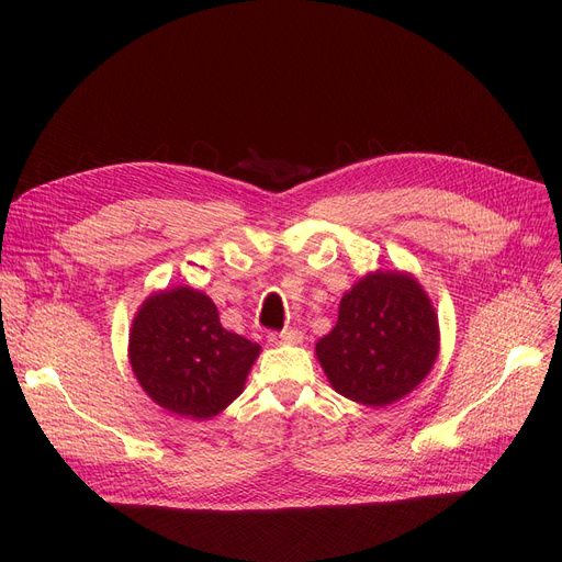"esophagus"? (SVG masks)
<instances>
[{
	"label": "esophagus",
	"instance_id": "obj_1",
	"mask_svg": "<svg viewBox=\"0 0 562 562\" xmlns=\"http://www.w3.org/2000/svg\"><path fill=\"white\" fill-rule=\"evenodd\" d=\"M269 339L276 344H299L303 339V333L293 330V328H284L280 333H269Z\"/></svg>",
	"mask_w": 562,
	"mask_h": 562
}]
</instances>
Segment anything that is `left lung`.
Instances as JSON below:
<instances>
[{
    "label": "left lung",
    "mask_w": 562,
    "mask_h": 562,
    "mask_svg": "<svg viewBox=\"0 0 562 562\" xmlns=\"http://www.w3.org/2000/svg\"><path fill=\"white\" fill-rule=\"evenodd\" d=\"M437 316L409 276L371 273L339 303L337 326L316 344L335 392L390 405L415 390L437 358Z\"/></svg>",
    "instance_id": "left-lung-1"
}]
</instances>
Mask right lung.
Wrapping results in <instances>:
<instances>
[{
    "mask_svg": "<svg viewBox=\"0 0 562 562\" xmlns=\"http://www.w3.org/2000/svg\"><path fill=\"white\" fill-rule=\"evenodd\" d=\"M259 346L225 330L218 310L189 286L147 299L130 335L132 369L155 403L210 419L241 394Z\"/></svg>",
    "mask_w": 562,
    "mask_h": 562,
    "instance_id": "obj_1",
    "label": "right lung"
}]
</instances>
